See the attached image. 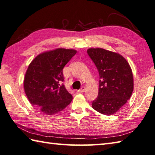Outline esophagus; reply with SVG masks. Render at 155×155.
Listing matches in <instances>:
<instances>
[{"mask_svg":"<svg viewBox=\"0 0 155 155\" xmlns=\"http://www.w3.org/2000/svg\"><path fill=\"white\" fill-rule=\"evenodd\" d=\"M84 91H85V87H82L80 89H78L77 91L78 93H83Z\"/></svg>","mask_w":155,"mask_h":155,"instance_id":"obj_1","label":"esophagus"}]
</instances>
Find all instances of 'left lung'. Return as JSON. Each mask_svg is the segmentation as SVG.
Listing matches in <instances>:
<instances>
[{
	"label": "left lung",
	"instance_id": "1",
	"mask_svg": "<svg viewBox=\"0 0 155 155\" xmlns=\"http://www.w3.org/2000/svg\"><path fill=\"white\" fill-rule=\"evenodd\" d=\"M88 55L99 74L98 96L92 107L104 115L117 112L130 98L134 89L131 68L119 54L102 48H90Z\"/></svg>",
	"mask_w": 155,
	"mask_h": 155
}]
</instances>
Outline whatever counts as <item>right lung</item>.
Segmentation results:
<instances>
[{
	"label": "right lung",
	"instance_id": "add662e5",
	"mask_svg": "<svg viewBox=\"0 0 155 155\" xmlns=\"http://www.w3.org/2000/svg\"><path fill=\"white\" fill-rule=\"evenodd\" d=\"M76 53L58 48L39 54L29 64L24 89L31 104L43 114L58 113L72 101V96L62 83L63 68Z\"/></svg>",
	"mask_w": 155,
	"mask_h": 155
}]
</instances>
